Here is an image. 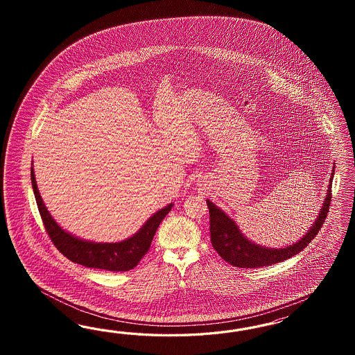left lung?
Segmentation results:
<instances>
[{
    "mask_svg": "<svg viewBox=\"0 0 355 355\" xmlns=\"http://www.w3.org/2000/svg\"><path fill=\"white\" fill-rule=\"evenodd\" d=\"M332 172H334V168ZM334 174V173H332L331 175L327 196L322 202V209L315 223L298 242L289 245L288 248H269L254 243L252 241L243 236L236 221H233L223 209H220L211 200H207V205L209 208L211 242L217 254L229 264L239 268H259L272 266L300 254L319 233L327 214L329 212Z\"/></svg>",
    "mask_w": 355,
    "mask_h": 355,
    "instance_id": "obj_1",
    "label": "left lung"
}]
</instances>
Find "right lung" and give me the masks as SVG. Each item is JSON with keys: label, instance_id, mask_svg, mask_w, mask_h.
<instances>
[{"label": "right lung", "instance_id": "right-lung-1", "mask_svg": "<svg viewBox=\"0 0 355 355\" xmlns=\"http://www.w3.org/2000/svg\"><path fill=\"white\" fill-rule=\"evenodd\" d=\"M31 182L33 193L37 203L40 216L43 218L45 230L52 239L54 246L64 254L66 258L87 268L105 269L112 272H125L138 266L150 250V242L164 217L172 209L173 205H166L156 214L150 216L146 224L132 236L116 243H103L80 239L70 234L54 221L53 217L46 209L39 193L33 168L31 166Z\"/></svg>", "mask_w": 355, "mask_h": 355}]
</instances>
